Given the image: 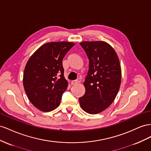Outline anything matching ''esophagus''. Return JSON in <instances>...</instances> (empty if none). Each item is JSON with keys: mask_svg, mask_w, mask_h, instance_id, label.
Here are the masks:
<instances>
[{"mask_svg": "<svg viewBox=\"0 0 151 151\" xmlns=\"http://www.w3.org/2000/svg\"><path fill=\"white\" fill-rule=\"evenodd\" d=\"M80 82V79H77L76 80H73L71 81V85H76V84H78Z\"/></svg>", "mask_w": 151, "mask_h": 151, "instance_id": "34e87169", "label": "esophagus"}]
</instances>
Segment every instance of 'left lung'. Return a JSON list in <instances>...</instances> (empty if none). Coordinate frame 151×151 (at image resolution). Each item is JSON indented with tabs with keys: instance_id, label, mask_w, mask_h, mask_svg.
I'll list each match as a JSON object with an SVG mask.
<instances>
[{
	"instance_id": "8db88e82",
	"label": "left lung",
	"mask_w": 151,
	"mask_h": 151,
	"mask_svg": "<svg viewBox=\"0 0 151 151\" xmlns=\"http://www.w3.org/2000/svg\"><path fill=\"white\" fill-rule=\"evenodd\" d=\"M80 45L89 59L88 74L83 83L84 96L79 98L81 108L96 114L114 101L121 85L122 70L114 49L103 41L82 42Z\"/></svg>"
}]
</instances>
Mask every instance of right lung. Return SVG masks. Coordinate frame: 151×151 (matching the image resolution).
Listing matches in <instances>:
<instances>
[{
    "label": "right lung",
    "instance_id": "obj_1",
    "mask_svg": "<svg viewBox=\"0 0 151 151\" xmlns=\"http://www.w3.org/2000/svg\"><path fill=\"white\" fill-rule=\"evenodd\" d=\"M74 45L70 42L46 43L28 59L23 87L29 101L39 110L49 112L59 106L68 84L64 76L63 59Z\"/></svg>",
    "mask_w": 151,
    "mask_h": 151
}]
</instances>
